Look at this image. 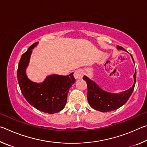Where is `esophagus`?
<instances>
[{
  "label": "esophagus",
  "mask_w": 147,
  "mask_h": 147,
  "mask_svg": "<svg viewBox=\"0 0 147 147\" xmlns=\"http://www.w3.org/2000/svg\"><path fill=\"white\" fill-rule=\"evenodd\" d=\"M84 74V73L83 70L82 69H78V70H76L74 71V77L75 79H80L83 77Z\"/></svg>",
  "instance_id": "obj_1"
}]
</instances>
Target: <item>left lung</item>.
Here are the masks:
<instances>
[{
	"mask_svg": "<svg viewBox=\"0 0 147 147\" xmlns=\"http://www.w3.org/2000/svg\"><path fill=\"white\" fill-rule=\"evenodd\" d=\"M118 50H126L120 46L117 47ZM130 56L133 62L134 60L132 56ZM83 79L88 85V100L92 108L101 112H108L113 111L120 108L125 104L130 98L134 89L136 82V71L134 74V84L131 88L119 93H113L104 90L98 86L93 80L89 79L86 76H84Z\"/></svg>",
	"mask_w": 147,
	"mask_h": 147,
	"instance_id": "obj_1",
	"label": "left lung"
}]
</instances>
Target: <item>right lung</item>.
Returning <instances> with one entry per match:
<instances>
[{"instance_id": "1", "label": "right lung", "mask_w": 147, "mask_h": 147, "mask_svg": "<svg viewBox=\"0 0 147 147\" xmlns=\"http://www.w3.org/2000/svg\"><path fill=\"white\" fill-rule=\"evenodd\" d=\"M38 44V42L34 43L22 55L17 69V80L22 94L30 105L44 113L54 114L65 106L69 90L76 80L72 73L67 76L51 74L41 83L30 80L26 70L32 49Z\"/></svg>"}]
</instances>
